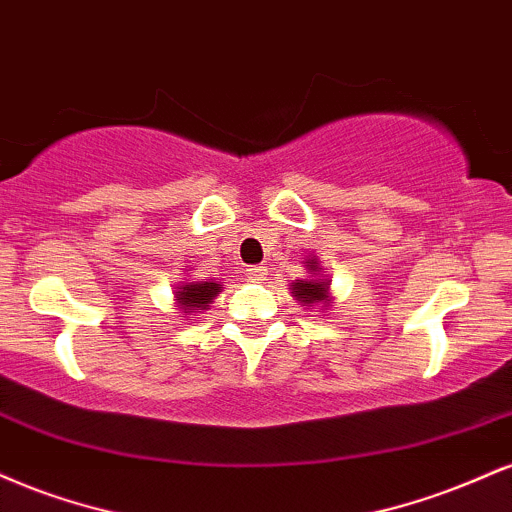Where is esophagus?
I'll return each instance as SVG.
<instances>
[{"label":"esophagus","instance_id":"1","mask_svg":"<svg viewBox=\"0 0 512 512\" xmlns=\"http://www.w3.org/2000/svg\"><path fill=\"white\" fill-rule=\"evenodd\" d=\"M246 275H249V280L258 282V280L266 278V275H268V268H266V266H251L249 270H246Z\"/></svg>","mask_w":512,"mask_h":512}]
</instances>
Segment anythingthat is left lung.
<instances>
[{
  "label": "left lung",
  "mask_w": 512,
  "mask_h": 512,
  "mask_svg": "<svg viewBox=\"0 0 512 512\" xmlns=\"http://www.w3.org/2000/svg\"><path fill=\"white\" fill-rule=\"evenodd\" d=\"M311 270H316V266H311ZM292 294L304 304L326 302V282L297 280V282H292Z\"/></svg>",
  "instance_id": "left-lung-1"
}]
</instances>
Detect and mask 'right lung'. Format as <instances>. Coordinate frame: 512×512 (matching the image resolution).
Returning <instances> with one entry per match:
<instances>
[{
    "label": "right lung",
    "mask_w": 512,
    "mask_h": 512,
    "mask_svg": "<svg viewBox=\"0 0 512 512\" xmlns=\"http://www.w3.org/2000/svg\"><path fill=\"white\" fill-rule=\"evenodd\" d=\"M218 292V282H189V285L179 287L177 302L184 309V314H189V311L194 309H206Z\"/></svg>",
    "instance_id": "obj_1"
}]
</instances>
